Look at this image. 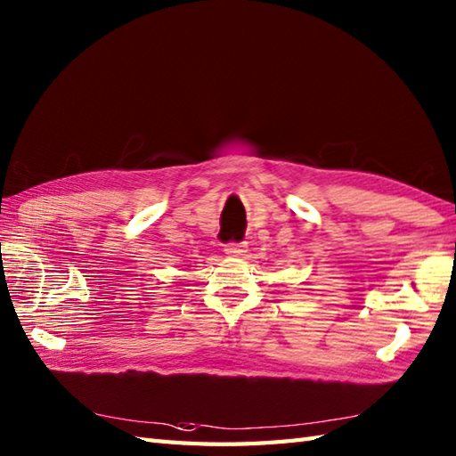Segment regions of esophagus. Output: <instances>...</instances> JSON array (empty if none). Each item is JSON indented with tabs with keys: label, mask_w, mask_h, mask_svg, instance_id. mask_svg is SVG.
<instances>
[{
	"label": "esophagus",
	"mask_w": 456,
	"mask_h": 456,
	"mask_svg": "<svg viewBox=\"0 0 456 456\" xmlns=\"http://www.w3.org/2000/svg\"><path fill=\"white\" fill-rule=\"evenodd\" d=\"M243 253H247L245 243H231L225 247V255H229V256H240Z\"/></svg>",
	"instance_id": "obj_1"
}]
</instances>
